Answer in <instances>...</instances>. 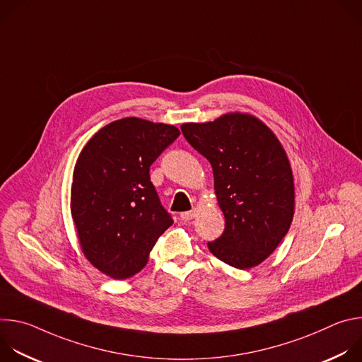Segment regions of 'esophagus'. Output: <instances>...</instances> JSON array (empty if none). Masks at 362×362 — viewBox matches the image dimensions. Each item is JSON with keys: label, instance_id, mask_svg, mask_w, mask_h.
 <instances>
[{"label": "esophagus", "instance_id": "obj_1", "mask_svg": "<svg viewBox=\"0 0 362 362\" xmlns=\"http://www.w3.org/2000/svg\"><path fill=\"white\" fill-rule=\"evenodd\" d=\"M196 216V211H189V212H183L182 215H180V218L183 219V221H192L193 218Z\"/></svg>", "mask_w": 362, "mask_h": 362}]
</instances>
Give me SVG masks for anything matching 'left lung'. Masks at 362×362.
<instances>
[{"instance_id":"8db88e82","label":"left lung","mask_w":362,"mask_h":362,"mask_svg":"<svg viewBox=\"0 0 362 362\" xmlns=\"http://www.w3.org/2000/svg\"><path fill=\"white\" fill-rule=\"evenodd\" d=\"M185 139L209 160L225 230L209 250L238 269L262 264L288 233L295 212L293 173L275 133L247 113L183 123Z\"/></svg>"}]
</instances>
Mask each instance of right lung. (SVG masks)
<instances>
[{
  "instance_id": "add662e5",
  "label": "right lung",
  "mask_w": 362,
  "mask_h": 362,
  "mask_svg": "<svg viewBox=\"0 0 362 362\" xmlns=\"http://www.w3.org/2000/svg\"><path fill=\"white\" fill-rule=\"evenodd\" d=\"M180 132L124 117L101 127L74 166L70 209L88 262L113 279L140 272L173 223L150 182V166Z\"/></svg>"
}]
</instances>
